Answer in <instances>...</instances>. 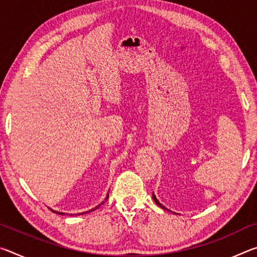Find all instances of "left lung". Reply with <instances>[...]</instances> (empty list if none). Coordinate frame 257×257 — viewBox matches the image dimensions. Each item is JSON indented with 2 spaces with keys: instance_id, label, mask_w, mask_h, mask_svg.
<instances>
[{
  "instance_id": "1",
  "label": "left lung",
  "mask_w": 257,
  "mask_h": 257,
  "mask_svg": "<svg viewBox=\"0 0 257 257\" xmlns=\"http://www.w3.org/2000/svg\"><path fill=\"white\" fill-rule=\"evenodd\" d=\"M153 199H154V202L156 203V204H158V205L160 206V207H162V208H164V210H167V208H165L163 205H162V204H161L159 201H158V198H156L155 197V195H154V193H153Z\"/></svg>"
}]
</instances>
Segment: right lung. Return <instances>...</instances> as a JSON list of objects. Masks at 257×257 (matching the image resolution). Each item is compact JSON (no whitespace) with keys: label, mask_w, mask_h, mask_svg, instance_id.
I'll list each match as a JSON object with an SVG mask.
<instances>
[{"label":"right lung","mask_w":257,"mask_h":257,"mask_svg":"<svg viewBox=\"0 0 257 257\" xmlns=\"http://www.w3.org/2000/svg\"><path fill=\"white\" fill-rule=\"evenodd\" d=\"M107 198H108V194H107V196H106L105 199H107ZM104 202H105V201H104ZM104 202H102L101 204H99V205H97L95 208H92V210H90V211H95V210H96V208H98L99 206H101L102 204H104ZM51 211H53V210H51ZM90 211H88V212H90ZM53 212H55V211H53ZM88 212H84V213H88ZM55 213H58V214H61V215L64 214V213H62V212H55ZM79 214H82V213H79ZM79 214H77V215H79ZM70 215H72V214H70Z\"/></svg>","instance_id":"right-lung-1"}]
</instances>
